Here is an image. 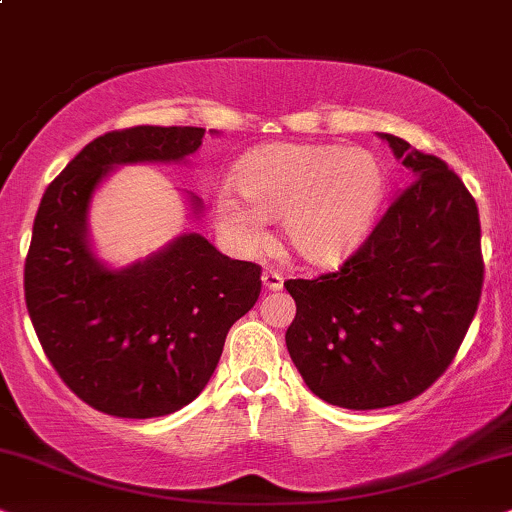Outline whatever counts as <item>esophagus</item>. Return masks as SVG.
I'll return each instance as SVG.
<instances>
[{"instance_id":"obj_1","label":"esophagus","mask_w":512,"mask_h":512,"mask_svg":"<svg viewBox=\"0 0 512 512\" xmlns=\"http://www.w3.org/2000/svg\"><path fill=\"white\" fill-rule=\"evenodd\" d=\"M262 283L267 290H281L283 288V274L278 269H264Z\"/></svg>"}]
</instances>
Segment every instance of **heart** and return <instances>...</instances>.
I'll list each match as a JSON object with an SVG mask.
<instances>
[{
    "label": "heart",
    "mask_w": 512,
    "mask_h": 512,
    "mask_svg": "<svg viewBox=\"0 0 512 512\" xmlns=\"http://www.w3.org/2000/svg\"><path fill=\"white\" fill-rule=\"evenodd\" d=\"M236 191L215 198L219 229L241 252L267 243V219H281L283 241L314 267L347 260L371 234L387 193L380 158L335 144H271L236 170Z\"/></svg>",
    "instance_id": "1"
}]
</instances>
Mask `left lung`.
<instances>
[{
  "mask_svg": "<svg viewBox=\"0 0 512 512\" xmlns=\"http://www.w3.org/2000/svg\"><path fill=\"white\" fill-rule=\"evenodd\" d=\"M406 186L338 271L283 283L295 300L290 359L316 397L354 411L423 394L475 319L484 262L480 212L442 158L380 134Z\"/></svg>",
  "mask_w": 512,
  "mask_h": 512,
  "instance_id": "left-lung-1",
  "label": "left lung"
}]
</instances>
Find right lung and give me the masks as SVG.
Segmentation results:
<instances>
[{"instance_id":"add662e5","label":"right lung","mask_w":512,"mask_h":512,"mask_svg":"<svg viewBox=\"0 0 512 512\" xmlns=\"http://www.w3.org/2000/svg\"><path fill=\"white\" fill-rule=\"evenodd\" d=\"M203 137V127L153 125L103 134L51 181L37 210L23 283L30 321L63 383L108 416L155 418L191 404L229 328L260 297V264L231 260L198 234L122 271L87 245L89 200L111 167L184 160Z\"/></svg>"}]
</instances>
